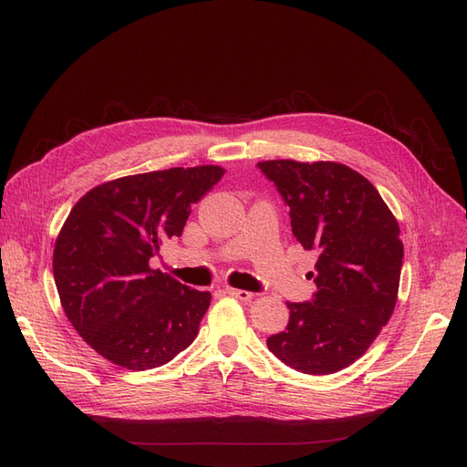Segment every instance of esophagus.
<instances>
[{"instance_id":"obj_1","label":"esophagus","mask_w":467,"mask_h":467,"mask_svg":"<svg viewBox=\"0 0 467 467\" xmlns=\"http://www.w3.org/2000/svg\"><path fill=\"white\" fill-rule=\"evenodd\" d=\"M224 292H227V295H231V296H234V298H238V300H243V302H250V300L254 298L252 292L240 290V288H231V286H227V288H224Z\"/></svg>"}]
</instances>
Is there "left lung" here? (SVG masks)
Listing matches in <instances>:
<instances>
[{"label":"left lung","instance_id":"1","mask_svg":"<svg viewBox=\"0 0 467 467\" xmlns=\"http://www.w3.org/2000/svg\"><path fill=\"white\" fill-rule=\"evenodd\" d=\"M257 167L290 207L292 234L319 252L317 292L312 302H286V329L267 348L302 373H337L366 354L394 312L404 257L399 221L377 188L342 163Z\"/></svg>","mask_w":467,"mask_h":467}]
</instances>
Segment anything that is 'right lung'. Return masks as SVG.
<instances>
[{
	"instance_id": "obj_1",
	"label": "right lung",
	"mask_w": 467,
	"mask_h": 467,
	"mask_svg": "<svg viewBox=\"0 0 467 467\" xmlns=\"http://www.w3.org/2000/svg\"><path fill=\"white\" fill-rule=\"evenodd\" d=\"M217 165L172 167L103 182L68 213L54 279L75 331L111 364L160 368L198 335L212 295L151 269L163 240L181 236L192 205L221 181Z\"/></svg>"
}]
</instances>
